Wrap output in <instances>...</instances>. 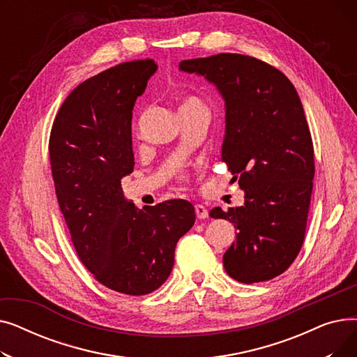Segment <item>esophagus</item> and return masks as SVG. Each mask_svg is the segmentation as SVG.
<instances>
[{"mask_svg": "<svg viewBox=\"0 0 357 357\" xmlns=\"http://www.w3.org/2000/svg\"><path fill=\"white\" fill-rule=\"evenodd\" d=\"M195 214H197L198 218H207V217H208L207 208H205L204 205H201V204H197V205H195Z\"/></svg>", "mask_w": 357, "mask_h": 357, "instance_id": "1", "label": "esophagus"}]
</instances>
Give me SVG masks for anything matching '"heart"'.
Listing matches in <instances>:
<instances>
[{
    "label": "heart",
    "instance_id": "heart-1",
    "mask_svg": "<svg viewBox=\"0 0 357 357\" xmlns=\"http://www.w3.org/2000/svg\"><path fill=\"white\" fill-rule=\"evenodd\" d=\"M183 107H202V104L197 100V98H186L185 101H183V104L181 105V108H183ZM204 108V107H202Z\"/></svg>",
    "mask_w": 357,
    "mask_h": 357
}]
</instances>
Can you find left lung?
Returning a JSON list of instances; mask_svg holds the SVG:
<instances>
[{"label": "left lung", "mask_w": 357, "mask_h": 357, "mask_svg": "<svg viewBox=\"0 0 357 357\" xmlns=\"http://www.w3.org/2000/svg\"><path fill=\"white\" fill-rule=\"evenodd\" d=\"M179 70L204 77L221 96V160L245 191L241 207L210 211L237 229L224 269L241 284L269 280L291 266L305 236L314 149L301 100L282 72L245 54L182 61Z\"/></svg>", "instance_id": "obj_1"}]
</instances>
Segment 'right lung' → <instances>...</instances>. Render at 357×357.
<instances>
[{
	"label": "right lung",
	"instance_id": "right-lung-1",
	"mask_svg": "<svg viewBox=\"0 0 357 357\" xmlns=\"http://www.w3.org/2000/svg\"><path fill=\"white\" fill-rule=\"evenodd\" d=\"M156 70L152 59L136 61L84 81L62 104L49 140L56 197L81 261L100 284L127 295L165 282L178 240L195 222L188 201L140 210L121 188L135 166L133 108Z\"/></svg>",
	"mask_w": 357,
	"mask_h": 357
}]
</instances>
